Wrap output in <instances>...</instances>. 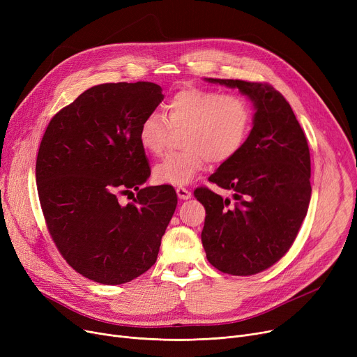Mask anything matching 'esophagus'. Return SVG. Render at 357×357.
Listing matches in <instances>:
<instances>
[{"label": "esophagus", "mask_w": 357, "mask_h": 357, "mask_svg": "<svg viewBox=\"0 0 357 357\" xmlns=\"http://www.w3.org/2000/svg\"><path fill=\"white\" fill-rule=\"evenodd\" d=\"M176 194H178L179 199H190L191 198V192L186 190V188H182V186L176 188Z\"/></svg>", "instance_id": "34e87169"}]
</instances>
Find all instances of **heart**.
Segmentation results:
<instances>
[{
	"mask_svg": "<svg viewBox=\"0 0 357 357\" xmlns=\"http://www.w3.org/2000/svg\"><path fill=\"white\" fill-rule=\"evenodd\" d=\"M252 124L249 102L234 93L204 88H183L165 105V116L150 112L139 127V143L147 153L160 156L172 130L181 131L183 152L155 166L159 183H191L207 165L226 162L245 143Z\"/></svg>",
	"mask_w": 357,
	"mask_h": 357,
	"instance_id": "1",
	"label": "heart"
}]
</instances>
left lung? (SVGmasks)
<instances>
[{
    "instance_id": "obj_1",
    "label": "left lung",
    "mask_w": 357,
    "mask_h": 357,
    "mask_svg": "<svg viewBox=\"0 0 357 357\" xmlns=\"http://www.w3.org/2000/svg\"><path fill=\"white\" fill-rule=\"evenodd\" d=\"M205 81L237 88L255 107L249 137L210 176L233 191L234 202L208 188L194 192L207 213L201 240L208 261L222 273L249 276L275 265L301 227L311 199L310 149L289 102L272 85Z\"/></svg>"
}]
</instances>
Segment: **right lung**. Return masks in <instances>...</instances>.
Returning <instances> with one entry per match:
<instances>
[{
  "instance_id": "1",
  "label": "right lung",
  "mask_w": 357,
  "mask_h": 357,
  "mask_svg": "<svg viewBox=\"0 0 357 357\" xmlns=\"http://www.w3.org/2000/svg\"><path fill=\"white\" fill-rule=\"evenodd\" d=\"M163 101L153 82L96 85L56 114L36 160L49 233L78 273L104 285L133 280L155 265L178 197L144 186L150 166L139 143L143 119ZM138 191L121 206L117 192Z\"/></svg>"
}]
</instances>
